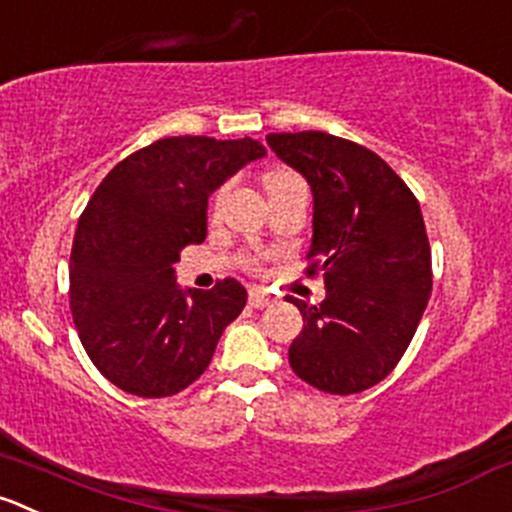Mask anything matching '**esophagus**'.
<instances>
[{
	"label": "esophagus",
	"mask_w": 512,
	"mask_h": 512,
	"mask_svg": "<svg viewBox=\"0 0 512 512\" xmlns=\"http://www.w3.org/2000/svg\"><path fill=\"white\" fill-rule=\"evenodd\" d=\"M272 302H275V295H272V292H267L265 287H250V305L252 307L262 310V307H270Z\"/></svg>",
	"instance_id": "esophagus-1"
}]
</instances>
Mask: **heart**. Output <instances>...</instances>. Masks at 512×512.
I'll return each mask as SVG.
<instances>
[{"mask_svg":"<svg viewBox=\"0 0 512 512\" xmlns=\"http://www.w3.org/2000/svg\"><path fill=\"white\" fill-rule=\"evenodd\" d=\"M287 175H292V172H287V170H272V172H267V175H265V187H267V190H270V187H275L277 182L285 180ZM225 192H227V187H220V190L215 192V197H212V212L220 210L222 197H225ZM247 265H255V257H247Z\"/></svg>","mask_w":512,"mask_h":512,"instance_id":"b5f03b06","label":"heart"}]
</instances>
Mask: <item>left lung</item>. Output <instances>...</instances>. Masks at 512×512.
Here are the masks:
<instances>
[{
  "mask_svg": "<svg viewBox=\"0 0 512 512\" xmlns=\"http://www.w3.org/2000/svg\"><path fill=\"white\" fill-rule=\"evenodd\" d=\"M267 145L312 190L307 277H325L320 305L302 312L290 345L300 380L330 395L372 388L408 350L433 290L423 212L382 157L327 132H280Z\"/></svg>",
  "mask_w": 512,
  "mask_h": 512,
  "instance_id": "1",
  "label": "left lung"
}]
</instances>
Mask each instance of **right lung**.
I'll use <instances>...</instances> for the list:
<instances>
[{"mask_svg":"<svg viewBox=\"0 0 512 512\" xmlns=\"http://www.w3.org/2000/svg\"><path fill=\"white\" fill-rule=\"evenodd\" d=\"M265 157L257 140L165 137L124 157L94 190L69 255V307L89 360L112 385L167 398L210 365L247 302L237 280L180 290L182 247L207 237V197Z\"/></svg>","mask_w":512,"mask_h":512,"instance_id":"1","label":"right lung"}]
</instances>
